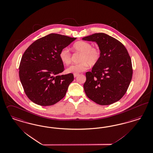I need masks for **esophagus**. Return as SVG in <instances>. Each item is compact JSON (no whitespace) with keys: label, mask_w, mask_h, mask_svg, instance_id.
<instances>
[{"label":"esophagus","mask_w":153,"mask_h":153,"mask_svg":"<svg viewBox=\"0 0 153 153\" xmlns=\"http://www.w3.org/2000/svg\"><path fill=\"white\" fill-rule=\"evenodd\" d=\"M78 75H79V74H74V78H76V76H78Z\"/></svg>","instance_id":"obj_1"}]
</instances>
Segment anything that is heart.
Returning <instances> with one entry per match:
<instances>
[{
	"label": "heart",
	"mask_w": 153,
	"mask_h": 153,
	"mask_svg": "<svg viewBox=\"0 0 153 153\" xmlns=\"http://www.w3.org/2000/svg\"><path fill=\"white\" fill-rule=\"evenodd\" d=\"M73 50L80 53L79 61L80 62L74 64L66 69L68 73L79 74L87 70L89 65L94 66L99 61L100 57V51L97 47L92 46V44L84 41H79L74 43ZM61 62L68 65L71 63V53L67 48L62 49L59 54Z\"/></svg>",
	"instance_id": "b5f03b06"
}]
</instances>
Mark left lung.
I'll return each instance as SVG.
<instances>
[{
    "label": "left lung",
    "instance_id": "left-lung-1",
    "mask_svg": "<svg viewBox=\"0 0 153 153\" xmlns=\"http://www.w3.org/2000/svg\"><path fill=\"white\" fill-rule=\"evenodd\" d=\"M82 40L96 42L100 51L99 61L91 72L85 73L83 87L86 95L102 105L119 101L128 90L133 75L131 61L126 49L119 41L103 33Z\"/></svg>",
    "mask_w": 153,
    "mask_h": 153
}]
</instances>
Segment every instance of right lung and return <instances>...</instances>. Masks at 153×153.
Instances as JSON below:
<instances>
[{"label": "right lung", "instance_id": "obj_1", "mask_svg": "<svg viewBox=\"0 0 153 153\" xmlns=\"http://www.w3.org/2000/svg\"><path fill=\"white\" fill-rule=\"evenodd\" d=\"M75 39L51 33L35 41L24 53L19 77L25 94L32 102L49 106L65 96L74 75H60L64 66L59 54Z\"/></svg>", "mask_w": 153, "mask_h": 153}]
</instances>
